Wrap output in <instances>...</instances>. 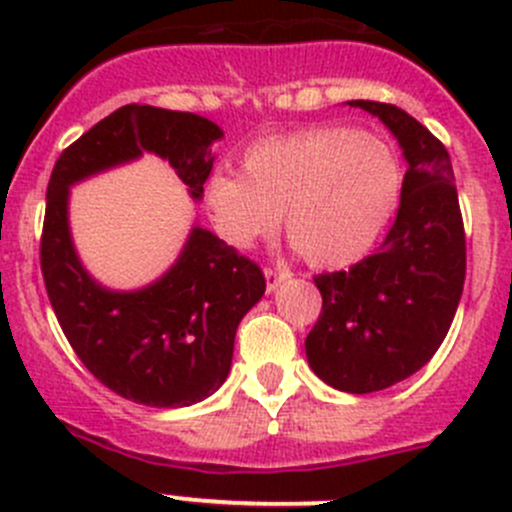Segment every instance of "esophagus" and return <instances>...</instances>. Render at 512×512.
I'll use <instances>...</instances> for the list:
<instances>
[{"label":"esophagus","mask_w":512,"mask_h":512,"mask_svg":"<svg viewBox=\"0 0 512 512\" xmlns=\"http://www.w3.org/2000/svg\"><path fill=\"white\" fill-rule=\"evenodd\" d=\"M289 277H292V272H289L287 267H267L265 270L267 292H275V289L280 287L285 280H289Z\"/></svg>","instance_id":"obj_1"}]
</instances>
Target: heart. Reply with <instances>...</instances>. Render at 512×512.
Returning a JSON list of instances; mask_svg holds the SVG:
<instances>
[{
    "label": "heart",
    "mask_w": 512,
    "mask_h": 512,
    "mask_svg": "<svg viewBox=\"0 0 512 512\" xmlns=\"http://www.w3.org/2000/svg\"><path fill=\"white\" fill-rule=\"evenodd\" d=\"M401 165L381 138L352 128H309L262 141L242 156V175L213 173L203 200L227 245L250 250L280 227L312 267L361 260L389 225Z\"/></svg>",
    "instance_id": "b5f03b06"
}]
</instances>
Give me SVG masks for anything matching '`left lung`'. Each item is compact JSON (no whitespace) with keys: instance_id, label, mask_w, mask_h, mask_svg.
I'll use <instances>...</instances> for the list:
<instances>
[{"instance_id":"8db88e82","label":"left lung","mask_w":512,"mask_h":512,"mask_svg":"<svg viewBox=\"0 0 512 512\" xmlns=\"http://www.w3.org/2000/svg\"><path fill=\"white\" fill-rule=\"evenodd\" d=\"M349 106L394 133L409 168L379 250L349 270L314 277L322 314L304 349L324 384L371 394L416 374L446 339L466 280V232L446 146L399 106Z\"/></svg>"}]
</instances>
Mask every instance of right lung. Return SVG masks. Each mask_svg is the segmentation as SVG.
<instances>
[{
    "mask_svg": "<svg viewBox=\"0 0 512 512\" xmlns=\"http://www.w3.org/2000/svg\"><path fill=\"white\" fill-rule=\"evenodd\" d=\"M220 138L223 128L198 113L128 103L71 143L51 170L41 232L49 302L86 369L136 404L180 409L215 394L230 374L237 324L265 294V275L195 225L156 282L131 292L98 285L71 240L69 190L156 153L173 165L190 198L200 200Z\"/></svg>",
    "mask_w": 512,
    "mask_h": 512,
    "instance_id": "right-lung-1",
    "label": "right lung"
}]
</instances>
